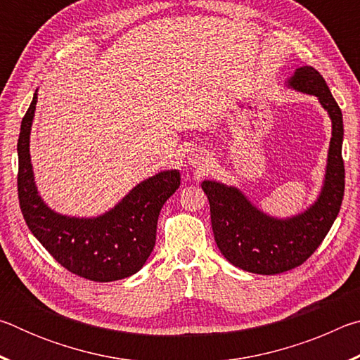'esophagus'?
I'll list each match as a JSON object with an SVG mask.
<instances>
[{
    "instance_id": "esophagus-1",
    "label": "esophagus",
    "mask_w": 360,
    "mask_h": 360,
    "mask_svg": "<svg viewBox=\"0 0 360 360\" xmlns=\"http://www.w3.org/2000/svg\"><path fill=\"white\" fill-rule=\"evenodd\" d=\"M187 162H188V165H191V167H203L206 163L205 152H202L200 149H193L191 154H188Z\"/></svg>"
}]
</instances>
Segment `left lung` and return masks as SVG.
<instances>
[{"label": "left lung", "instance_id": "left-lung-1", "mask_svg": "<svg viewBox=\"0 0 360 360\" xmlns=\"http://www.w3.org/2000/svg\"><path fill=\"white\" fill-rule=\"evenodd\" d=\"M288 87L318 96L332 120L324 184L318 200L300 214L279 219L259 210L240 188L217 181L202 182L219 251L231 265L257 275H278L302 265L326 238L345 193L343 115L324 77L313 66H300L288 79Z\"/></svg>", "mask_w": 360, "mask_h": 360}]
</instances>
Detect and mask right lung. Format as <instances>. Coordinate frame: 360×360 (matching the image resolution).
Instances as JSON below:
<instances>
[{
	"mask_svg": "<svg viewBox=\"0 0 360 360\" xmlns=\"http://www.w3.org/2000/svg\"><path fill=\"white\" fill-rule=\"evenodd\" d=\"M36 103L38 89L22 119L17 143V187L20 210L30 231L60 265L77 276L109 283L135 275L155 246L158 214L167 200L178 191L179 172L167 169L141 181L101 216L58 214L44 203L34 182L30 133Z\"/></svg>",
	"mask_w": 360,
	"mask_h": 360,
	"instance_id": "right-lung-1",
	"label": "right lung"
}]
</instances>
